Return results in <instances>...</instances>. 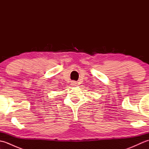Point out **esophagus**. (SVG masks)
Instances as JSON below:
<instances>
[{"label": "esophagus", "mask_w": 149, "mask_h": 149, "mask_svg": "<svg viewBox=\"0 0 149 149\" xmlns=\"http://www.w3.org/2000/svg\"><path fill=\"white\" fill-rule=\"evenodd\" d=\"M71 84H72V86H77V83H76V82L75 81H72V83H71Z\"/></svg>", "instance_id": "1"}]
</instances>
